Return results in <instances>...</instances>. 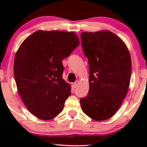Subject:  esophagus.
<instances>
[{
    "label": "esophagus",
    "instance_id": "1",
    "mask_svg": "<svg viewBox=\"0 0 147 147\" xmlns=\"http://www.w3.org/2000/svg\"><path fill=\"white\" fill-rule=\"evenodd\" d=\"M77 84H78V81H76L75 82H73V83H71V86L72 88H75L76 86H77Z\"/></svg>",
    "mask_w": 147,
    "mask_h": 147
}]
</instances>
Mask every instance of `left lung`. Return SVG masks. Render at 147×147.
I'll use <instances>...</instances> for the list:
<instances>
[{
  "label": "left lung",
  "instance_id": "obj_1",
  "mask_svg": "<svg viewBox=\"0 0 147 147\" xmlns=\"http://www.w3.org/2000/svg\"><path fill=\"white\" fill-rule=\"evenodd\" d=\"M80 35L90 69V90L80 99L82 110L93 120H107L127 94L132 70L129 51L122 40L109 31Z\"/></svg>",
  "mask_w": 147,
  "mask_h": 147
}]
</instances>
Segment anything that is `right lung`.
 Segmentation results:
<instances>
[{
	"mask_svg": "<svg viewBox=\"0 0 147 147\" xmlns=\"http://www.w3.org/2000/svg\"><path fill=\"white\" fill-rule=\"evenodd\" d=\"M74 32L37 31L20 46L14 61V76L22 100L41 120L57 116L71 95L63 78L62 60L79 45Z\"/></svg>",
	"mask_w": 147,
	"mask_h": 147,
	"instance_id": "1",
	"label": "right lung"
}]
</instances>
